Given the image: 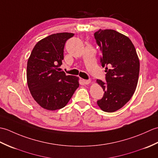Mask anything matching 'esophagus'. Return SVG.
<instances>
[{
  "label": "esophagus",
  "mask_w": 158,
  "mask_h": 158,
  "mask_svg": "<svg viewBox=\"0 0 158 158\" xmlns=\"http://www.w3.org/2000/svg\"><path fill=\"white\" fill-rule=\"evenodd\" d=\"M83 83H84V84L88 85V84H89L90 83H91V80H85V79H83Z\"/></svg>",
  "instance_id": "esophagus-1"
}]
</instances>
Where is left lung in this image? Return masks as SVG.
<instances>
[{"label": "left lung", "instance_id": "obj_1", "mask_svg": "<svg viewBox=\"0 0 158 158\" xmlns=\"http://www.w3.org/2000/svg\"><path fill=\"white\" fill-rule=\"evenodd\" d=\"M94 37L102 56V66H108L106 82L96 81L105 92L97 104L103 111L113 113L125 105L135 92L140 71L139 56L131 40L114 30L100 29Z\"/></svg>", "mask_w": 158, "mask_h": 158}]
</instances>
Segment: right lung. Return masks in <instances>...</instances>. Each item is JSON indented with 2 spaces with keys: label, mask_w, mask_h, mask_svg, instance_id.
Returning a JSON list of instances; mask_svg holds the SVG:
<instances>
[{
  "label": "right lung",
  "mask_w": 158,
  "mask_h": 158,
  "mask_svg": "<svg viewBox=\"0 0 158 158\" xmlns=\"http://www.w3.org/2000/svg\"><path fill=\"white\" fill-rule=\"evenodd\" d=\"M73 33L60 32L36 43L27 63V84L32 98L42 108L55 110L64 107L79 88V78L60 71L66 41Z\"/></svg>",
  "instance_id": "obj_1"
}]
</instances>
